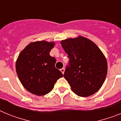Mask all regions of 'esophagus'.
I'll use <instances>...</instances> for the list:
<instances>
[{
  "instance_id": "1",
  "label": "esophagus",
  "mask_w": 121,
  "mask_h": 121,
  "mask_svg": "<svg viewBox=\"0 0 121 121\" xmlns=\"http://www.w3.org/2000/svg\"><path fill=\"white\" fill-rule=\"evenodd\" d=\"M60 71H61L62 73V74H64V71H65V68H61V69H60Z\"/></svg>"
}]
</instances>
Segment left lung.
I'll list each match as a JSON object with an SVG mask.
<instances>
[{"label": "left lung", "mask_w": 121, "mask_h": 121, "mask_svg": "<svg viewBox=\"0 0 121 121\" xmlns=\"http://www.w3.org/2000/svg\"><path fill=\"white\" fill-rule=\"evenodd\" d=\"M69 58L64 76L78 96H89L102 86L107 74V62L93 42L79 36L62 40Z\"/></svg>", "instance_id": "1"}]
</instances>
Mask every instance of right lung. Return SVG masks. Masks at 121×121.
<instances>
[{
    "instance_id": "obj_1",
    "label": "right lung",
    "mask_w": 121,
    "mask_h": 121,
    "mask_svg": "<svg viewBox=\"0 0 121 121\" xmlns=\"http://www.w3.org/2000/svg\"><path fill=\"white\" fill-rule=\"evenodd\" d=\"M54 42L38 41L28 45L17 59L16 69L24 88L37 96L50 93L57 80L63 77L55 67L56 60L50 55Z\"/></svg>"
}]
</instances>
